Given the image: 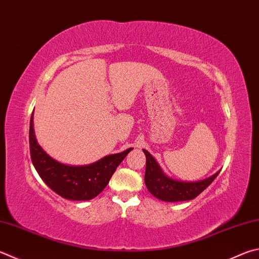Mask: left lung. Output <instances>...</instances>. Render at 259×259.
Masks as SVG:
<instances>
[{"label": "left lung", "mask_w": 259, "mask_h": 259, "mask_svg": "<svg viewBox=\"0 0 259 259\" xmlns=\"http://www.w3.org/2000/svg\"><path fill=\"white\" fill-rule=\"evenodd\" d=\"M143 152L146 155L145 185L150 194L163 201L173 203V201L194 199L214 181V179L220 173V171H218L207 179L195 182L175 180L162 171L161 166L147 150L143 149Z\"/></svg>", "instance_id": "1"}]
</instances>
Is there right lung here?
<instances>
[{"label": "right lung", "instance_id": "right-lung-1", "mask_svg": "<svg viewBox=\"0 0 259 259\" xmlns=\"http://www.w3.org/2000/svg\"><path fill=\"white\" fill-rule=\"evenodd\" d=\"M34 112L29 125V148L31 162L37 173L56 194L70 200H89L104 190L116 167L134 148L101 158L81 166L62 164L44 152L37 143L34 133Z\"/></svg>", "mask_w": 259, "mask_h": 259}]
</instances>
